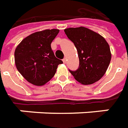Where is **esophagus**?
<instances>
[{"mask_svg":"<svg viewBox=\"0 0 128 128\" xmlns=\"http://www.w3.org/2000/svg\"><path fill=\"white\" fill-rule=\"evenodd\" d=\"M62 61H63L64 63H66V58H63V59H62Z\"/></svg>","mask_w":128,"mask_h":128,"instance_id":"1","label":"esophagus"}]
</instances>
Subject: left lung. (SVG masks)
<instances>
[{"mask_svg":"<svg viewBox=\"0 0 128 128\" xmlns=\"http://www.w3.org/2000/svg\"><path fill=\"white\" fill-rule=\"evenodd\" d=\"M77 48L79 67L69 71L77 81L90 85L98 81L106 73L111 60L110 46L105 38L85 27L64 30Z\"/></svg>","mask_w":128,"mask_h":128,"instance_id":"obj_1","label":"left lung"}]
</instances>
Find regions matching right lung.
Wrapping results in <instances>:
<instances>
[{
  "instance_id": "right-lung-1",
  "label": "right lung",
  "mask_w": 128,
  "mask_h": 128,
  "mask_svg": "<svg viewBox=\"0 0 128 128\" xmlns=\"http://www.w3.org/2000/svg\"><path fill=\"white\" fill-rule=\"evenodd\" d=\"M58 29L45 30L24 38L15 50L18 70L28 81L35 86H43L56 74L62 61L55 56L51 42Z\"/></svg>"
}]
</instances>
